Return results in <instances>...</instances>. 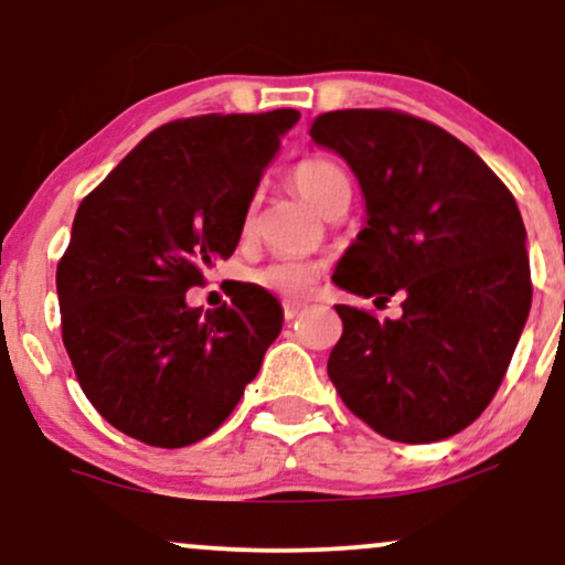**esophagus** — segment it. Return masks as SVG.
Instances as JSON below:
<instances>
[{"label": "esophagus", "instance_id": "esophagus-1", "mask_svg": "<svg viewBox=\"0 0 565 565\" xmlns=\"http://www.w3.org/2000/svg\"><path fill=\"white\" fill-rule=\"evenodd\" d=\"M300 310H302V305H300V302H291V300H287V302H284V319H287V321L297 319V316H300Z\"/></svg>", "mask_w": 565, "mask_h": 565}]
</instances>
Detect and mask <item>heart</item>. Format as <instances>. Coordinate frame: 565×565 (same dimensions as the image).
<instances>
[{
  "label": "heart",
  "mask_w": 565,
  "mask_h": 565,
  "mask_svg": "<svg viewBox=\"0 0 565 565\" xmlns=\"http://www.w3.org/2000/svg\"><path fill=\"white\" fill-rule=\"evenodd\" d=\"M291 183H295L297 193L305 201H310L319 212L332 199L350 193V180L345 170L327 159L300 161L295 167V172H291ZM252 212H255V206H249V212H246L244 228L252 225ZM244 278L265 291H274V295L297 300V297L310 295V289L316 287V281L321 278V265L313 260H297V257H276V260L249 268Z\"/></svg>",
  "instance_id": "b5f03b06"
}]
</instances>
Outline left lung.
<instances>
[{"mask_svg":"<svg viewBox=\"0 0 565 565\" xmlns=\"http://www.w3.org/2000/svg\"><path fill=\"white\" fill-rule=\"evenodd\" d=\"M310 138L348 161L366 225L332 281L404 297L401 319L337 305L329 380L380 436L433 444L465 430L502 385L531 308L526 228L508 185L472 148L417 116L348 108Z\"/></svg>","mask_w":565,"mask_h":565,"instance_id":"1","label":"left lung"}]
</instances>
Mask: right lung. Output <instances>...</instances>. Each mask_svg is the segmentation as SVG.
Listing matches in <instances>:
<instances>
[{"label": "right lung", "instance_id": "add662e5", "mask_svg": "<svg viewBox=\"0 0 565 565\" xmlns=\"http://www.w3.org/2000/svg\"><path fill=\"white\" fill-rule=\"evenodd\" d=\"M300 111L204 114L153 129L76 210L57 263L63 345L108 425L159 449L215 433L281 332V305L244 287L215 310L185 291L228 260L281 135Z\"/></svg>", "mask_w": 565, "mask_h": 565}]
</instances>
